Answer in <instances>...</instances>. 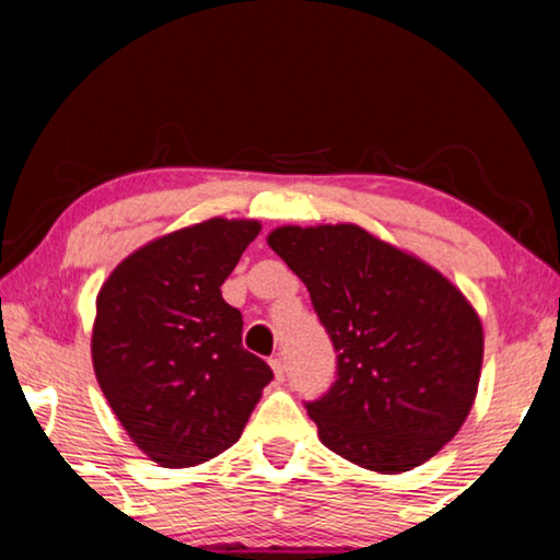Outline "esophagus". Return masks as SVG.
<instances>
[{
	"label": "esophagus",
	"mask_w": 560,
	"mask_h": 560,
	"mask_svg": "<svg viewBox=\"0 0 560 560\" xmlns=\"http://www.w3.org/2000/svg\"><path fill=\"white\" fill-rule=\"evenodd\" d=\"M270 366H272V372H275V380H278V382L285 380V364H282L280 354H275V357L270 359Z\"/></svg>",
	"instance_id": "obj_1"
}]
</instances>
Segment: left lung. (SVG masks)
Here are the masks:
<instances>
[{
  "mask_svg": "<svg viewBox=\"0 0 560 560\" xmlns=\"http://www.w3.org/2000/svg\"><path fill=\"white\" fill-rule=\"evenodd\" d=\"M272 252L305 282L336 380L305 410L334 454L410 471L458 433L477 397L485 334L462 290L362 226H280Z\"/></svg>",
  "mask_w": 560,
  "mask_h": 560,
  "instance_id": "1",
  "label": "left lung"
}]
</instances>
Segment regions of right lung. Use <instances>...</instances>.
I'll return each mask as SVG.
<instances>
[{
  "instance_id": "right-lung-1",
  "label": "right lung",
  "mask_w": 560,
  "mask_h": 560,
  "mask_svg": "<svg viewBox=\"0 0 560 560\" xmlns=\"http://www.w3.org/2000/svg\"><path fill=\"white\" fill-rule=\"evenodd\" d=\"M257 221L209 219L144 244L96 298L98 387L137 446L165 469L219 456L240 435L272 370L242 347V313L221 285Z\"/></svg>"
}]
</instances>
